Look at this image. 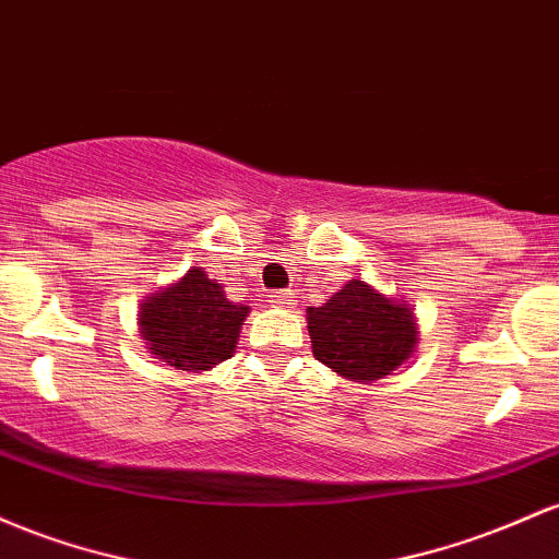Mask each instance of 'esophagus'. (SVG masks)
I'll return each instance as SVG.
<instances>
[{"label":"esophagus","mask_w":559,"mask_h":559,"mask_svg":"<svg viewBox=\"0 0 559 559\" xmlns=\"http://www.w3.org/2000/svg\"><path fill=\"white\" fill-rule=\"evenodd\" d=\"M272 304L274 306H282V309H293V293L290 290L272 293Z\"/></svg>","instance_id":"obj_1"}]
</instances>
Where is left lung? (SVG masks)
Listing matches in <instances>:
<instances>
[{"label":"left lung","instance_id":"8db88e82","mask_svg":"<svg viewBox=\"0 0 559 559\" xmlns=\"http://www.w3.org/2000/svg\"><path fill=\"white\" fill-rule=\"evenodd\" d=\"M306 319L313 356L354 382L385 378L417 346L409 304L385 298L364 280H350L324 306L306 309Z\"/></svg>","mask_w":559,"mask_h":559}]
</instances>
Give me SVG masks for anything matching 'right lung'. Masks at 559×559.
<instances>
[{
	"instance_id": "right-lung-1",
	"label": "right lung",
	"mask_w": 559,
	"mask_h": 559,
	"mask_svg": "<svg viewBox=\"0 0 559 559\" xmlns=\"http://www.w3.org/2000/svg\"><path fill=\"white\" fill-rule=\"evenodd\" d=\"M248 306L224 296V287L200 266L140 306V332L150 354L168 367L200 372L229 359L237 348Z\"/></svg>"
}]
</instances>
